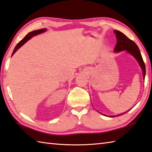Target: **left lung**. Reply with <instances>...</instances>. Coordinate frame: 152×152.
Returning a JSON list of instances; mask_svg holds the SVG:
<instances>
[{"label": "left lung", "instance_id": "obj_1", "mask_svg": "<svg viewBox=\"0 0 152 152\" xmlns=\"http://www.w3.org/2000/svg\"><path fill=\"white\" fill-rule=\"evenodd\" d=\"M114 32L115 34V37H116V38H117L116 45H115V47L114 50V51L115 52H119L126 50L127 52H128L129 54H130L132 56H133L135 58V59L137 60V62H138L140 67H141L142 70V72H143V78L145 79V66L144 62H143L142 54L140 53L138 46H137L136 44L135 43L134 41L129 39V38L127 37L125 34H123L122 32L118 31V30H114ZM129 110H128V112ZM126 112L122 113V114H118L117 115H110L109 117H111V118L116 117V116H118V115L125 114ZM103 115L107 116V115H105V114H103Z\"/></svg>", "mask_w": 152, "mask_h": 152}]
</instances>
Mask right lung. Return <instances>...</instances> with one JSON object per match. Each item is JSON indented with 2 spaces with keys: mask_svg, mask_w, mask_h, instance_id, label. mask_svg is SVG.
Returning <instances> with one entry per match:
<instances>
[{
  "mask_svg": "<svg viewBox=\"0 0 152 152\" xmlns=\"http://www.w3.org/2000/svg\"><path fill=\"white\" fill-rule=\"evenodd\" d=\"M46 30H46V28H42V29H40V30H33V31L29 32L28 34L26 35V37H24L23 40H21L20 42H19L17 44V45L15 46V49H14L13 52L12 54V56H13L14 54H15V52L17 51L22 46L24 45V44H25L27 42V41L30 40V38H32L33 37H34V36H37L38 34H41V33L45 32L46 31Z\"/></svg>",
  "mask_w": 152,
  "mask_h": 152,
  "instance_id": "add662e5",
  "label": "right lung"
}]
</instances>
